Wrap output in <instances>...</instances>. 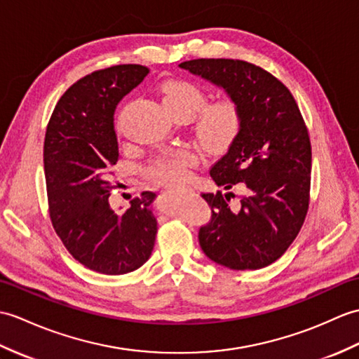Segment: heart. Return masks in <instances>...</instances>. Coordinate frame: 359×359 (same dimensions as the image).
I'll return each instance as SVG.
<instances>
[{
	"mask_svg": "<svg viewBox=\"0 0 359 359\" xmlns=\"http://www.w3.org/2000/svg\"><path fill=\"white\" fill-rule=\"evenodd\" d=\"M162 105L171 116L187 114L189 118L205 104L203 90L185 79L165 81L159 88ZM202 108V107H201ZM203 109V108H202ZM241 128V111L231 97L205 105L196 121V139L200 145L212 151L229 147ZM197 156L191 149H176L156 159L148 166V176L168 185H179L189 176V170L197 163Z\"/></svg>",
	"mask_w": 359,
	"mask_h": 359,
	"instance_id": "b5f03b06",
	"label": "heart"
}]
</instances>
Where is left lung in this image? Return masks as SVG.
<instances>
[{
	"instance_id": "obj_1",
	"label": "left lung",
	"mask_w": 359,
	"mask_h": 359,
	"mask_svg": "<svg viewBox=\"0 0 359 359\" xmlns=\"http://www.w3.org/2000/svg\"><path fill=\"white\" fill-rule=\"evenodd\" d=\"M234 99L241 128L210 174L217 187L206 193L211 222L200 228L208 258L234 271L262 269L287 251L309 208L312 148L292 93L262 67L240 60H193L179 64Z\"/></svg>"
}]
</instances>
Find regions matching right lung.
<instances>
[{
  "instance_id": "obj_1",
  "label": "right lung",
  "mask_w": 359,
  "mask_h": 359,
  "mask_svg": "<svg viewBox=\"0 0 359 359\" xmlns=\"http://www.w3.org/2000/svg\"><path fill=\"white\" fill-rule=\"evenodd\" d=\"M149 70L122 64L96 70L65 91L47 125L44 172L48 211L57 237L74 260L107 275L136 271L153 252L154 193L110 205L113 165L119 159L114 110Z\"/></svg>"
}]
</instances>
